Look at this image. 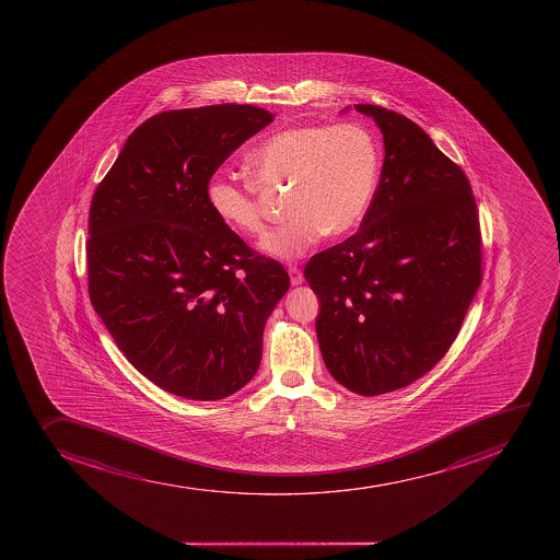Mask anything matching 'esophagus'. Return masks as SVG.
Masks as SVG:
<instances>
[{
    "mask_svg": "<svg viewBox=\"0 0 560 560\" xmlns=\"http://www.w3.org/2000/svg\"><path fill=\"white\" fill-rule=\"evenodd\" d=\"M289 276L290 283L292 287H300L303 281H305V277H303V271L298 268V266H289Z\"/></svg>",
    "mask_w": 560,
    "mask_h": 560,
    "instance_id": "1",
    "label": "esophagus"
}]
</instances>
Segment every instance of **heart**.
Instances as JSON below:
<instances>
[{
  "label": "heart",
  "mask_w": 560,
  "mask_h": 560,
  "mask_svg": "<svg viewBox=\"0 0 560 560\" xmlns=\"http://www.w3.org/2000/svg\"><path fill=\"white\" fill-rule=\"evenodd\" d=\"M254 180L217 175L206 188L213 215L233 232H265L260 188L290 186L289 221L268 233L260 248L276 259L305 254L322 238L360 226L380 183V148L360 124L294 126L266 137L246 156Z\"/></svg>",
  "instance_id": "heart-1"
}]
</instances>
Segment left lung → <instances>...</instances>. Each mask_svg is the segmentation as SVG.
<instances>
[{
  "instance_id": "8db88e82",
  "label": "left lung",
  "mask_w": 560,
  "mask_h": 560,
  "mask_svg": "<svg viewBox=\"0 0 560 560\" xmlns=\"http://www.w3.org/2000/svg\"><path fill=\"white\" fill-rule=\"evenodd\" d=\"M354 109L382 131V178L360 232L314 255L305 279L328 372L377 396L420 380L453 345L482 281V243L469 180L431 137L385 107Z\"/></svg>"
}]
</instances>
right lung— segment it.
<instances>
[{
    "label": "right lung",
    "instance_id": "obj_1",
    "mask_svg": "<svg viewBox=\"0 0 560 560\" xmlns=\"http://www.w3.org/2000/svg\"><path fill=\"white\" fill-rule=\"evenodd\" d=\"M273 122L254 106L159 113L135 129L89 211V298L150 382L215 401L255 376L262 332L290 289L206 200L217 167Z\"/></svg>",
    "mask_w": 560,
    "mask_h": 560
}]
</instances>
